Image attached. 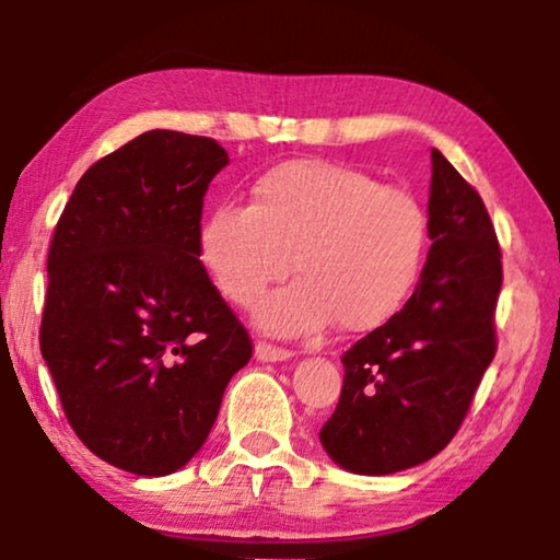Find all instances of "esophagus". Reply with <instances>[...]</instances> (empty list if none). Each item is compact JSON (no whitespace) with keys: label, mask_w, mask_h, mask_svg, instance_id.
<instances>
[{"label":"esophagus","mask_w":560,"mask_h":560,"mask_svg":"<svg viewBox=\"0 0 560 560\" xmlns=\"http://www.w3.org/2000/svg\"><path fill=\"white\" fill-rule=\"evenodd\" d=\"M255 355H257V361H288L290 355H293V351H288V348H280V346H272V343H265V340H260V343L255 346Z\"/></svg>","instance_id":"esophagus-1"}]
</instances>
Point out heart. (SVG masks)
<instances>
[{
    "label": "heart",
    "mask_w": 560,
    "mask_h": 560,
    "mask_svg": "<svg viewBox=\"0 0 560 560\" xmlns=\"http://www.w3.org/2000/svg\"><path fill=\"white\" fill-rule=\"evenodd\" d=\"M427 214L409 191L361 168L295 159L267 168L247 205H222L199 230V257L217 290L253 307L278 336L318 334L330 323L363 334L392 320L415 290L427 255Z\"/></svg>",
    "instance_id": "obj_1"
}]
</instances>
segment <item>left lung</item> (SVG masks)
Returning a JSON list of instances; mask_svg holds the SVG:
<instances>
[{
	"label": "left lung",
	"instance_id": "8db88e82",
	"mask_svg": "<svg viewBox=\"0 0 560 560\" xmlns=\"http://www.w3.org/2000/svg\"><path fill=\"white\" fill-rule=\"evenodd\" d=\"M427 212L432 247L415 295L340 359L343 388L320 444L348 472L392 475L432 459L495 359L498 234L480 194L436 149Z\"/></svg>",
	"mask_w": 560,
	"mask_h": 560
}]
</instances>
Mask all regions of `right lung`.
Listing matches in <instances>:
<instances>
[{
    "instance_id": "add662e5",
    "label": "right lung",
    "mask_w": 560,
    "mask_h": 560,
    "mask_svg": "<svg viewBox=\"0 0 560 560\" xmlns=\"http://www.w3.org/2000/svg\"><path fill=\"white\" fill-rule=\"evenodd\" d=\"M214 139L145 131L80 176L47 255L39 351L93 455L172 475L209 436L253 340L199 260Z\"/></svg>"
}]
</instances>
